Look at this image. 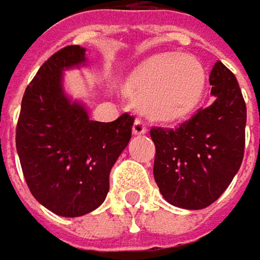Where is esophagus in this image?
Instances as JSON below:
<instances>
[{
	"label": "esophagus",
	"mask_w": 260,
	"mask_h": 260,
	"mask_svg": "<svg viewBox=\"0 0 260 260\" xmlns=\"http://www.w3.org/2000/svg\"><path fill=\"white\" fill-rule=\"evenodd\" d=\"M146 132H147V126L141 120L134 122V126H132V134L134 135H141V134H146Z\"/></svg>",
	"instance_id": "obj_1"
}]
</instances>
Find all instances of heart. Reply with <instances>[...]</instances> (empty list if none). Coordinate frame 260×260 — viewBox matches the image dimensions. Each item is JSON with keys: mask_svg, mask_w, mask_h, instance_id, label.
I'll return each instance as SVG.
<instances>
[{"mask_svg": "<svg viewBox=\"0 0 260 260\" xmlns=\"http://www.w3.org/2000/svg\"><path fill=\"white\" fill-rule=\"evenodd\" d=\"M204 89L202 65L195 58L174 53L143 60L123 80V92L135 98L138 113L159 123L187 117L200 104Z\"/></svg>", "mask_w": 260, "mask_h": 260, "instance_id": "b5f03b06", "label": "heart"}]
</instances>
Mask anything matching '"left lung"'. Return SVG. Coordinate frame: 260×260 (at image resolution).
Instances as JSON below:
<instances>
[{"instance_id":"8db88e82","label":"left lung","mask_w":260,"mask_h":260,"mask_svg":"<svg viewBox=\"0 0 260 260\" xmlns=\"http://www.w3.org/2000/svg\"><path fill=\"white\" fill-rule=\"evenodd\" d=\"M210 84L211 106L176 129H150L154 181L162 197L180 208L201 210L219 200L244 157L247 108L237 77L217 60Z\"/></svg>"}]
</instances>
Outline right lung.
Masks as SVG:
<instances>
[{
  "label": "right lung",
  "mask_w": 260,
  "mask_h": 260,
  "mask_svg": "<svg viewBox=\"0 0 260 260\" xmlns=\"http://www.w3.org/2000/svg\"><path fill=\"white\" fill-rule=\"evenodd\" d=\"M86 60L67 46L46 60L28 84L16 126V149L26 184L41 205L63 217L98 208L110 189V171L128 146L134 116L90 120L84 107L62 90V71Z\"/></svg>",
  "instance_id": "add662e5"
}]
</instances>
